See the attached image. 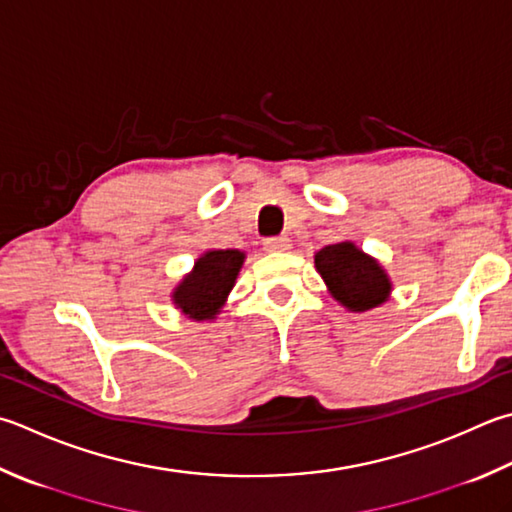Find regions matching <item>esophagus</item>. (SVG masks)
<instances>
[{
	"label": "esophagus",
	"mask_w": 512,
	"mask_h": 512,
	"mask_svg": "<svg viewBox=\"0 0 512 512\" xmlns=\"http://www.w3.org/2000/svg\"><path fill=\"white\" fill-rule=\"evenodd\" d=\"M263 245L267 252H287V249L292 247V240L287 236H269L263 240Z\"/></svg>",
	"instance_id": "esophagus-1"
}]
</instances>
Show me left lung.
I'll return each mask as SVG.
<instances>
[{"label": "left lung", "instance_id": "obj_1", "mask_svg": "<svg viewBox=\"0 0 512 512\" xmlns=\"http://www.w3.org/2000/svg\"><path fill=\"white\" fill-rule=\"evenodd\" d=\"M318 274L330 294L352 312H365L381 305L390 294V281L374 258L365 256L352 243L327 245L314 256Z\"/></svg>", "mask_w": 512, "mask_h": 512}]
</instances>
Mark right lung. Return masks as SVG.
Returning <instances> with one entry per match:
<instances>
[{
    "instance_id": "right-lung-1",
    "label": "right lung",
    "mask_w": 512,
    "mask_h": 512,
    "mask_svg": "<svg viewBox=\"0 0 512 512\" xmlns=\"http://www.w3.org/2000/svg\"><path fill=\"white\" fill-rule=\"evenodd\" d=\"M245 254L238 249H216L207 252L185 281L173 292V303L196 321L214 318L223 307L227 294L236 283Z\"/></svg>"
}]
</instances>
